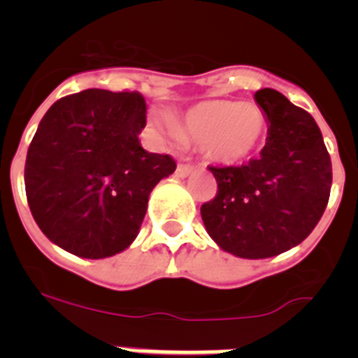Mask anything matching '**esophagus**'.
I'll list each match as a JSON object with an SVG mask.
<instances>
[{
    "label": "esophagus",
    "mask_w": 358,
    "mask_h": 358,
    "mask_svg": "<svg viewBox=\"0 0 358 358\" xmlns=\"http://www.w3.org/2000/svg\"><path fill=\"white\" fill-rule=\"evenodd\" d=\"M195 170V166L194 164H185V163H181V164H177V169H176V173L179 177H188L189 173L194 172Z\"/></svg>",
    "instance_id": "esophagus-1"
}]
</instances>
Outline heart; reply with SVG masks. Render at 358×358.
<instances>
[{"label":"heart","instance_id":"1","mask_svg":"<svg viewBox=\"0 0 358 358\" xmlns=\"http://www.w3.org/2000/svg\"><path fill=\"white\" fill-rule=\"evenodd\" d=\"M150 127L164 143L194 141L201 145L210 159L222 164H238L260 148L267 131V120L264 110L251 103L210 100L192 107L182 116L181 125L169 116L154 115Z\"/></svg>","mask_w":358,"mask_h":358}]
</instances>
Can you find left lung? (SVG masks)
I'll use <instances>...</instances> for the list:
<instances>
[{"mask_svg":"<svg viewBox=\"0 0 358 358\" xmlns=\"http://www.w3.org/2000/svg\"><path fill=\"white\" fill-rule=\"evenodd\" d=\"M267 120L260 157L211 173L217 195L201 206L208 235L222 251L260 260L296 248L327 210L331 161L317 123L280 91L255 93Z\"/></svg>","mask_w":358,"mask_h":358,"instance_id":"8db88e82","label":"left lung"}]
</instances>
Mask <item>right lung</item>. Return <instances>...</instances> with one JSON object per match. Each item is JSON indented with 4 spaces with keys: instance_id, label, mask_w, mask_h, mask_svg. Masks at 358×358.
Returning a JSON list of instances; mask_svg holds the SVG:
<instances>
[{
    "instance_id": "right-lung-1",
    "label": "right lung",
    "mask_w": 358,
    "mask_h": 358,
    "mask_svg": "<svg viewBox=\"0 0 358 358\" xmlns=\"http://www.w3.org/2000/svg\"><path fill=\"white\" fill-rule=\"evenodd\" d=\"M147 125L140 93L85 90L57 100L28 147L24 186L31 215L55 245L109 258L134 242L154 186L173 173L169 154L138 136Z\"/></svg>"
}]
</instances>
